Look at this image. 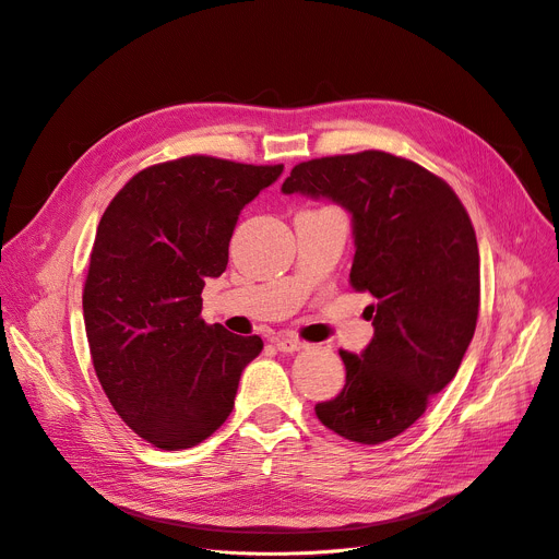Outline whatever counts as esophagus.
<instances>
[{"label": "esophagus", "mask_w": 559, "mask_h": 559, "mask_svg": "<svg viewBox=\"0 0 559 559\" xmlns=\"http://www.w3.org/2000/svg\"><path fill=\"white\" fill-rule=\"evenodd\" d=\"M274 345L281 349V352H298L306 347V343H302L300 338H294V336H276L274 338Z\"/></svg>", "instance_id": "esophagus-1"}]
</instances>
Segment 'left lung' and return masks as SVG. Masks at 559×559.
Segmentation results:
<instances>
[{
	"instance_id": "left-lung-1",
	"label": "left lung",
	"mask_w": 559,
	"mask_h": 559,
	"mask_svg": "<svg viewBox=\"0 0 559 559\" xmlns=\"http://www.w3.org/2000/svg\"><path fill=\"white\" fill-rule=\"evenodd\" d=\"M283 193L330 198L352 216L349 283L370 292L374 336L341 349L345 385L317 417L357 443L411 428L462 366L479 314V249L450 185L385 151L300 163Z\"/></svg>"
}]
</instances>
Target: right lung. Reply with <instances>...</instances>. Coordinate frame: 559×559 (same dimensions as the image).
Returning <instances> with one entry per match:
<instances>
[{"label":"right lung","mask_w":559,"mask_h":559,"mask_svg":"<svg viewBox=\"0 0 559 559\" xmlns=\"http://www.w3.org/2000/svg\"><path fill=\"white\" fill-rule=\"evenodd\" d=\"M283 165L187 156L135 174L97 225L82 294L95 374L144 441L182 450L216 432L240 374L263 349L200 319L205 278H218L247 202Z\"/></svg>","instance_id":"obj_1"}]
</instances>
